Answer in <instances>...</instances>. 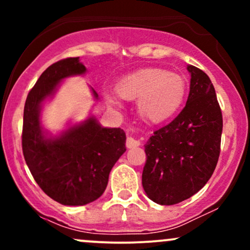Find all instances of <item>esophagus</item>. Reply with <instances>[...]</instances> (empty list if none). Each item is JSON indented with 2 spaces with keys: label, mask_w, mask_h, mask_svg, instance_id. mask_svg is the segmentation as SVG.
<instances>
[{
  "label": "esophagus",
  "mask_w": 250,
  "mask_h": 250,
  "mask_svg": "<svg viewBox=\"0 0 250 250\" xmlns=\"http://www.w3.org/2000/svg\"><path fill=\"white\" fill-rule=\"evenodd\" d=\"M140 143H141V142H140L139 140H136V139H134V137L129 136L127 139V142H125V146H127V148H129V149H133V148L139 147Z\"/></svg>",
  "instance_id": "esophagus-1"
}]
</instances>
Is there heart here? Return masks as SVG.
Segmentation results:
<instances>
[{
    "mask_svg": "<svg viewBox=\"0 0 250 250\" xmlns=\"http://www.w3.org/2000/svg\"><path fill=\"white\" fill-rule=\"evenodd\" d=\"M117 95L125 101L137 100L140 116L149 123L173 119L187 96V81L182 75L161 68H142L123 76L115 85ZM110 105L119 107L114 96L105 94Z\"/></svg>",
    "mask_w": 250,
    "mask_h": 250,
    "instance_id": "obj_1",
    "label": "heart"
}]
</instances>
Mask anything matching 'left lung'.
I'll return each instance as SVG.
<instances>
[{
    "instance_id": "obj_1",
    "label": "left lung",
    "mask_w": 250,
    "mask_h": 250,
    "mask_svg": "<svg viewBox=\"0 0 250 250\" xmlns=\"http://www.w3.org/2000/svg\"><path fill=\"white\" fill-rule=\"evenodd\" d=\"M187 69L190 90L186 107L145 146L143 189L162 206L182 202L205 187L220 156L223 122L214 85L205 71L190 64Z\"/></svg>"
}]
</instances>
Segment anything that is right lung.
<instances>
[{
  "label": "right lung",
  "instance_id": "obj_1",
  "mask_svg": "<svg viewBox=\"0 0 250 250\" xmlns=\"http://www.w3.org/2000/svg\"><path fill=\"white\" fill-rule=\"evenodd\" d=\"M80 57L54 63L42 73L28 94L23 111L22 149L25 163L40 188L63 206H84L99 199L109 173L125 151V133L105 128L90 115L53 135L43 128L42 105L64 79L84 75ZM95 100L99 95L93 88Z\"/></svg>",
  "mask_w": 250,
  "mask_h": 250
}]
</instances>
